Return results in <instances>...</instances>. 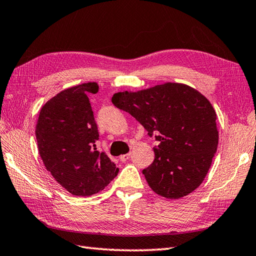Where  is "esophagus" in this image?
I'll use <instances>...</instances> for the list:
<instances>
[{
    "mask_svg": "<svg viewBox=\"0 0 256 256\" xmlns=\"http://www.w3.org/2000/svg\"><path fill=\"white\" fill-rule=\"evenodd\" d=\"M129 158H130V152L127 153V154H122L119 156V160H120L122 162H126Z\"/></svg>",
    "mask_w": 256,
    "mask_h": 256,
    "instance_id": "obj_1",
    "label": "esophagus"
}]
</instances>
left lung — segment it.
Instances as JSON below:
<instances>
[{
	"mask_svg": "<svg viewBox=\"0 0 256 256\" xmlns=\"http://www.w3.org/2000/svg\"><path fill=\"white\" fill-rule=\"evenodd\" d=\"M112 102L160 144L153 148L154 161L142 171L153 192L178 200L202 183L219 139L217 115L205 96L188 85L166 83L118 92Z\"/></svg>",
	"mask_w": 256,
	"mask_h": 256,
	"instance_id": "obj_1",
	"label": "left lung"
}]
</instances>
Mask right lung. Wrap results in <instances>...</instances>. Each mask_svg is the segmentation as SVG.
Instances as JSON below:
<instances>
[{"label": "right lung", "mask_w": 256, "mask_h": 256, "mask_svg": "<svg viewBox=\"0 0 256 256\" xmlns=\"http://www.w3.org/2000/svg\"><path fill=\"white\" fill-rule=\"evenodd\" d=\"M98 90L96 83L62 90L42 106L36 126L44 166L74 196L103 190L119 171L105 152L96 149L98 128L88 96Z\"/></svg>", "instance_id": "right-lung-1"}]
</instances>
